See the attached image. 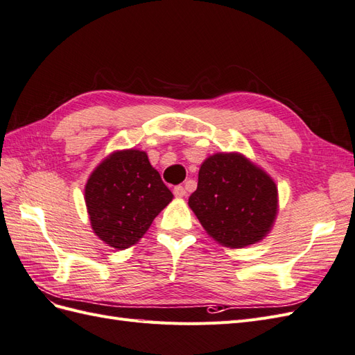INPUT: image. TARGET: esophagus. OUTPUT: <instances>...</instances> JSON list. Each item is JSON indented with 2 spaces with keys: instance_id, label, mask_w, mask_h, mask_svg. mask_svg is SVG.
I'll return each mask as SVG.
<instances>
[{
  "instance_id": "esophagus-1",
  "label": "esophagus",
  "mask_w": 355,
  "mask_h": 355,
  "mask_svg": "<svg viewBox=\"0 0 355 355\" xmlns=\"http://www.w3.org/2000/svg\"><path fill=\"white\" fill-rule=\"evenodd\" d=\"M173 194H175V197L182 198V197L187 196V191H185V188L182 187V185H178V187H175V189H173Z\"/></svg>"
}]
</instances>
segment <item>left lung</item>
<instances>
[{
	"label": "left lung",
	"mask_w": 355,
	"mask_h": 355,
	"mask_svg": "<svg viewBox=\"0 0 355 355\" xmlns=\"http://www.w3.org/2000/svg\"><path fill=\"white\" fill-rule=\"evenodd\" d=\"M210 237L243 249L271 232L278 213L274 179L240 153H216L202 161L198 187L188 200Z\"/></svg>",
	"instance_id": "8db88e82"
}]
</instances>
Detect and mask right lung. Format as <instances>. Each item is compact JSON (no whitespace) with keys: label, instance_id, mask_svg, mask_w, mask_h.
<instances>
[{"label":"right lung","instance_id":"obj_1","mask_svg":"<svg viewBox=\"0 0 355 355\" xmlns=\"http://www.w3.org/2000/svg\"><path fill=\"white\" fill-rule=\"evenodd\" d=\"M93 232L110 247L135 245L173 200L145 151L121 149L96 167L84 188Z\"/></svg>","mask_w":355,"mask_h":355}]
</instances>
